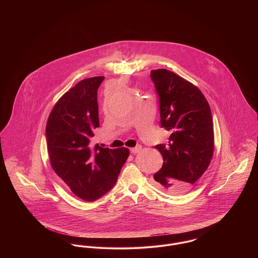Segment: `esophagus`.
Here are the masks:
<instances>
[{
  "mask_svg": "<svg viewBox=\"0 0 258 258\" xmlns=\"http://www.w3.org/2000/svg\"><path fill=\"white\" fill-rule=\"evenodd\" d=\"M141 149H142V147H141L140 145H137V146H135V147L132 148V149H131V152H132L133 154H137V153H139V152L141 151Z\"/></svg>",
  "mask_w": 258,
  "mask_h": 258,
  "instance_id": "1",
  "label": "esophagus"
}]
</instances>
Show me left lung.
<instances>
[{
	"instance_id": "1",
	"label": "left lung",
	"mask_w": 258,
	"mask_h": 258,
	"mask_svg": "<svg viewBox=\"0 0 258 258\" xmlns=\"http://www.w3.org/2000/svg\"><path fill=\"white\" fill-rule=\"evenodd\" d=\"M160 98V125L171 135L159 144L163 164L154 175L163 191L183 195L208 168L214 154L213 119L207 99L192 83L170 71L151 72Z\"/></svg>"
}]
</instances>
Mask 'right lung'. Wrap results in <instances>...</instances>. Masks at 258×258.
<instances>
[{
  "label": "right lung",
  "instance_id": "right-lung-1",
  "mask_svg": "<svg viewBox=\"0 0 258 258\" xmlns=\"http://www.w3.org/2000/svg\"><path fill=\"white\" fill-rule=\"evenodd\" d=\"M104 76L83 79L61 96L50 113L46 140L50 163L76 197L95 201L116 184L130 155L126 148L90 145L99 126L98 89Z\"/></svg>",
  "mask_w": 258,
  "mask_h": 258
}]
</instances>
